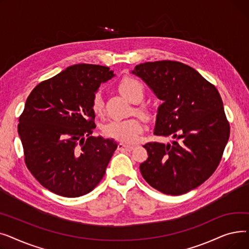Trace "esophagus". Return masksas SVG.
Segmentation results:
<instances>
[{"label":"esophagus","instance_id":"esophagus-1","mask_svg":"<svg viewBox=\"0 0 249 249\" xmlns=\"http://www.w3.org/2000/svg\"><path fill=\"white\" fill-rule=\"evenodd\" d=\"M133 148L134 146L124 144V143H119V144H118V150H121V151H131Z\"/></svg>","mask_w":249,"mask_h":249}]
</instances>
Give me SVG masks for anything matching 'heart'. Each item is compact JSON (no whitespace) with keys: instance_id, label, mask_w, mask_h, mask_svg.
Returning <instances> with one entry per match:
<instances>
[{"instance_id":"1","label":"heart","mask_w":249,"mask_h":249,"mask_svg":"<svg viewBox=\"0 0 249 249\" xmlns=\"http://www.w3.org/2000/svg\"><path fill=\"white\" fill-rule=\"evenodd\" d=\"M119 88L122 94L133 103L141 102L144 97V86L135 78H124L120 83ZM91 110L96 115H102L104 113V101L100 93H97L91 100ZM137 111L143 116H148L145 108H138ZM102 130L104 135L109 138L124 143H132L138 139L142 131V123L138 118L112 119L103 125Z\"/></svg>"}]
</instances>
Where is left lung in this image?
Returning a JSON list of instances; mask_svg holds the SVG:
<instances>
[{"instance_id": "1", "label": "left lung", "mask_w": 249, "mask_h": 249, "mask_svg": "<svg viewBox=\"0 0 249 249\" xmlns=\"http://www.w3.org/2000/svg\"><path fill=\"white\" fill-rule=\"evenodd\" d=\"M131 73L162 101L153 134L173 139L166 144L143 145L148 153L139 166L143 178L166 195L199 187L215 172L229 139L219 91L197 71L178 61L140 63Z\"/></svg>"}]
</instances>
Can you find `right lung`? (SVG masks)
<instances>
[{
  "instance_id": "1",
  "label": "right lung",
  "mask_w": 249,
  "mask_h": 249,
  "mask_svg": "<svg viewBox=\"0 0 249 249\" xmlns=\"http://www.w3.org/2000/svg\"><path fill=\"white\" fill-rule=\"evenodd\" d=\"M113 76L107 67L74 64L37 85L26 100L18 125L25 162L50 192L81 197L103 178L118 145L90 136L96 128L91 100Z\"/></svg>"
}]
</instances>
